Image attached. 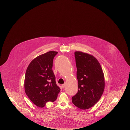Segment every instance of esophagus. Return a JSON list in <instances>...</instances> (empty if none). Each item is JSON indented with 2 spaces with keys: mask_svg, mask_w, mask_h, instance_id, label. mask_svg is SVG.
I'll list each match as a JSON object with an SVG mask.
<instances>
[{
  "mask_svg": "<svg viewBox=\"0 0 130 130\" xmlns=\"http://www.w3.org/2000/svg\"><path fill=\"white\" fill-rule=\"evenodd\" d=\"M66 86V84H62V87L63 88H64Z\"/></svg>",
  "mask_w": 130,
  "mask_h": 130,
  "instance_id": "obj_1",
  "label": "esophagus"
}]
</instances>
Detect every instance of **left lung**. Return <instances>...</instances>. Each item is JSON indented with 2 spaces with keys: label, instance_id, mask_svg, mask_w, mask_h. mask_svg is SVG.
<instances>
[{
  "label": "left lung",
  "instance_id": "left-lung-1",
  "mask_svg": "<svg viewBox=\"0 0 130 130\" xmlns=\"http://www.w3.org/2000/svg\"><path fill=\"white\" fill-rule=\"evenodd\" d=\"M76 77L78 90L72 97V102L77 108L86 110L100 99L104 90V75L101 65L93 56L75 52Z\"/></svg>",
  "mask_w": 130,
  "mask_h": 130
}]
</instances>
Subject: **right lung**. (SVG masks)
<instances>
[{"label": "right lung", "instance_id": "add662e5", "mask_svg": "<svg viewBox=\"0 0 130 130\" xmlns=\"http://www.w3.org/2000/svg\"><path fill=\"white\" fill-rule=\"evenodd\" d=\"M58 53L50 51L33 59L27 69L24 88L26 94L37 107L56 100L60 89L52 70L54 58Z\"/></svg>", "mask_w": 130, "mask_h": 130}]
</instances>
